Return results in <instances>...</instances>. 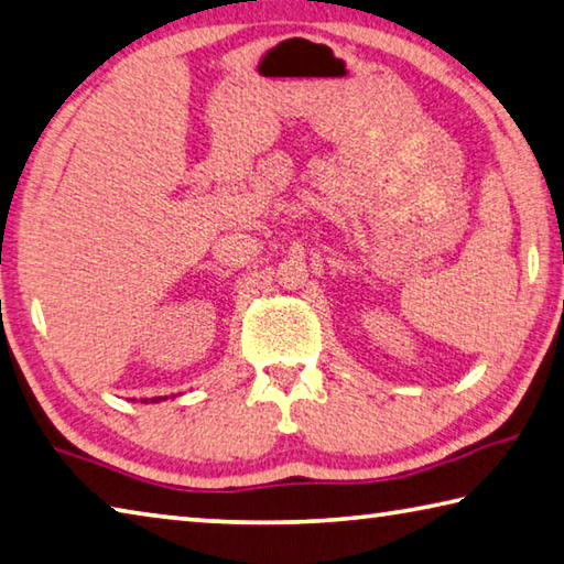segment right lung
Segmentation results:
<instances>
[{
  "instance_id": "1",
  "label": "right lung",
  "mask_w": 564,
  "mask_h": 564,
  "mask_svg": "<svg viewBox=\"0 0 564 564\" xmlns=\"http://www.w3.org/2000/svg\"><path fill=\"white\" fill-rule=\"evenodd\" d=\"M172 397H175V394H172ZM162 399H167V397H152V399H150V402H162ZM142 402H145V404H148V399H142Z\"/></svg>"
}]
</instances>
